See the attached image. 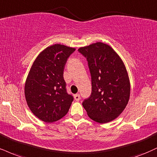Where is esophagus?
Returning <instances> with one entry per match:
<instances>
[{"mask_svg":"<svg viewBox=\"0 0 157 157\" xmlns=\"http://www.w3.org/2000/svg\"><path fill=\"white\" fill-rule=\"evenodd\" d=\"M74 97H75V99L77 101H78L80 99V95L79 94H75V96H74Z\"/></svg>","mask_w":157,"mask_h":157,"instance_id":"esophagus-1","label":"esophagus"}]
</instances>
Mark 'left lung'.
I'll return each mask as SVG.
<instances>
[{
    "instance_id": "obj_1",
    "label": "left lung",
    "mask_w": 157,
    "mask_h": 157,
    "mask_svg": "<svg viewBox=\"0 0 157 157\" xmlns=\"http://www.w3.org/2000/svg\"><path fill=\"white\" fill-rule=\"evenodd\" d=\"M78 51L86 58L92 91L82 106L90 118L105 124L113 121L127 105L130 82L124 62L108 44L97 42Z\"/></svg>"
}]
</instances>
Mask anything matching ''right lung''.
Here are the masks:
<instances>
[{
  "mask_svg": "<svg viewBox=\"0 0 157 157\" xmlns=\"http://www.w3.org/2000/svg\"><path fill=\"white\" fill-rule=\"evenodd\" d=\"M75 48L56 44L39 53L25 85L28 106L34 116L47 123L60 120L69 111L73 97L68 94L63 70Z\"/></svg>",
  "mask_w": 157,
  "mask_h": 157,
  "instance_id": "add662e5",
  "label": "right lung"
}]
</instances>
